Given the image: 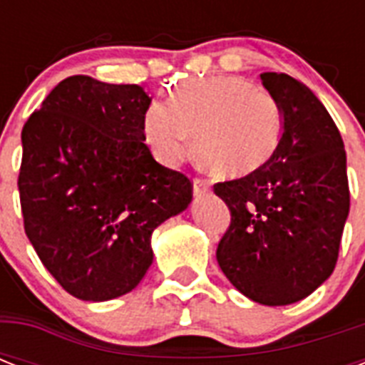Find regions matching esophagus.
<instances>
[{"instance_id": "esophagus-1", "label": "esophagus", "mask_w": 365, "mask_h": 365, "mask_svg": "<svg viewBox=\"0 0 365 365\" xmlns=\"http://www.w3.org/2000/svg\"><path fill=\"white\" fill-rule=\"evenodd\" d=\"M210 191V183L202 180V178H195L193 180V193L195 197H202Z\"/></svg>"}]
</instances>
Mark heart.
<instances>
[{
	"label": "heart",
	"mask_w": 365,
	"mask_h": 365,
	"mask_svg": "<svg viewBox=\"0 0 365 365\" xmlns=\"http://www.w3.org/2000/svg\"><path fill=\"white\" fill-rule=\"evenodd\" d=\"M282 132L280 106L272 94L239 76L187 79L170 104L153 102L143 134L160 163L174 165L195 149L214 174L242 178L271 159Z\"/></svg>",
	"instance_id": "1"
}]
</instances>
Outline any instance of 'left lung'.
<instances>
[{
  "instance_id": "obj_1",
  "label": "left lung",
  "mask_w": 365,
  "mask_h": 365,
  "mask_svg": "<svg viewBox=\"0 0 365 365\" xmlns=\"http://www.w3.org/2000/svg\"><path fill=\"white\" fill-rule=\"evenodd\" d=\"M261 81L280 106L282 136L259 170L214 185L231 212L216 257L240 294L278 307L334 272L351 193L343 138L322 102L286 73Z\"/></svg>"
}]
</instances>
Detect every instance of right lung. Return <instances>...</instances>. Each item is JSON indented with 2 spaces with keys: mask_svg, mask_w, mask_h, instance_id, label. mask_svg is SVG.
I'll use <instances>...</instances> for the list:
<instances>
[{
  "mask_svg": "<svg viewBox=\"0 0 365 365\" xmlns=\"http://www.w3.org/2000/svg\"><path fill=\"white\" fill-rule=\"evenodd\" d=\"M149 104L140 85L71 76L22 128L24 231L77 299L136 288L153 261L151 233L193 199L191 180L159 165L143 143Z\"/></svg>",
  "mask_w": 365,
  "mask_h": 365,
  "instance_id": "obj_1",
  "label": "right lung"
}]
</instances>
